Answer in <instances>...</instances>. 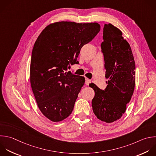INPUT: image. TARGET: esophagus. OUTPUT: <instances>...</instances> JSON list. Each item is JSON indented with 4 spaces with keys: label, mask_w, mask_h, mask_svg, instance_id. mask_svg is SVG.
<instances>
[{
    "label": "esophagus",
    "mask_w": 156,
    "mask_h": 156,
    "mask_svg": "<svg viewBox=\"0 0 156 156\" xmlns=\"http://www.w3.org/2000/svg\"><path fill=\"white\" fill-rule=\"evenodd\" d=\"M90 83H91V80L88 78H85V84L89 85Z\"/></svg>",
    "instance_id": "obj_1"
}]
</instances>
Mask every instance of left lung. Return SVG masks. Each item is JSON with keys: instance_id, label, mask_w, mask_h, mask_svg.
I'll return each mask as SVG.
<instances>
[{"instance_id": "obj_1", "label": "left lung", "mask_w": 156, "mask_h": 156, "mask_svg": "<svg viewBox=\"0 0 156 156\" xmlns=\"http://www.w3.org/2000/svg\"><path fill=\"white\" fill-rule=\"evenodd\" d=\"M121 31L105 24L101 51L104 55L107 85L104 90L90 83L95 93L91 104L96 117L107 123L119 119L126 110L135 88V64L130 46Z\"/></svg>"}]
</instances>
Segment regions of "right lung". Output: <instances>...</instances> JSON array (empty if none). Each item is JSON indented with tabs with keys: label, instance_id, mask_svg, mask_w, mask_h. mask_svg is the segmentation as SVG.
Returning a JSON list of instances; mask_svg holds the SVG:
<instances>
[{
	"label": "right lung",
	"instance_id": "obj_1",
	"mask_svg": "<svg viewBox=\"0 0 156 156\" xmlns=\"http://www.w3.org/2000/svg\"><path fill=\"white\" fill-rule=\"evenodd\" d=\"M100 29L97 23L57 22L48 26L35 41L30 84L38 108L51 121H61L72 113L85 77L72 74L68 68L78 63L81 48Z\"/></svg>",
	"mask_w": 156,
	"mask_h": 156
}]
</instances>
